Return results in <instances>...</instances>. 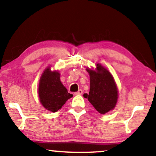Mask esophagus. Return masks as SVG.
<instances>
[{"instance_id": "esophagus-1", "label": "esophagus", "mask_w": 156, "mask_h": 156, "mask_svg": "<svg viewBox=\"0 0 156 156\" xmlns=\"http://www.w3.org/2000/svg\"><path fill=\"white\" fill-rule=\"evenodd\" d=\"M82 94H83V90L81 89H79L78 91L75 93V94H76V95H81Z\"/></svg>"}]
</instances>
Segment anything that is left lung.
I'll return each mask as SVG.
<instances>
[{"mask_svg": "<svg viewBox=\"0 0 156 156\" xmlns=\"http://www.w3.org/2000/svg\"><path fill=\"white\" fill-rule=\"evenodd\" d=\"M96 66L95 69L86 68L90 76V90L83 96L88 98L96 111L104 114L115 108L119 91L111 73L100 63Z\"/></svg>", "mask_w": 156, "mask_h": 156, "instance_id": "8db88e82", "label": "left lung"}]
</instances>
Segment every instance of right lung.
Instances as JSON below:
<instances>
[{
    "instance_id": "obj_1",
    "label": "right lung",
    "mask_w": 156,
    "mask_h": 156,
    "mask_svg": "<svg viewBox=\"0 0 156 156\" xmlns=\"http://www.w3.org/2000/svg\"><path fill=\"white\" fill-rule=\"evenodd\" d=\"M38 94L41 104L52 112H58L73 96L60 81V73L51 70V66L47 67L40 77Z\"/></svg>"
}]
</instances>
